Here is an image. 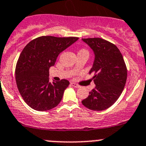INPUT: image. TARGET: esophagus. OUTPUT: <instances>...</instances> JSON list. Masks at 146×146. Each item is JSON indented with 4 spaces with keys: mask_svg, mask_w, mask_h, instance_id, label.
Segmentation results:
<instances>
[{
    "mask_svg": "<svg viewBox=\"0 0 146 146\" xmlns=\"http://www.w3.org/2000/svg\"><path fill=\"white\" fill-rule=\"evenodd\" d=\"M70 84H71V85L73 86V87H75V88H80V86L78 85V84H76V83H74V82H71V83H70Z\"/></svg>",
    "mask_w": 146,
    "mask_h": 146,
    "instance_id": "obj_1",
    "label": "esophagus"
}]
</instances>
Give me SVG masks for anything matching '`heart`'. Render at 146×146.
I'll return each instance as SVG.
<instances>
[{"instance_id": "heart-1", "label": "heart", "mask_w": 146, "mask_h": 146, "mask_svg": "<svg viewBox=\"0 0 146 146\" xmlns=\"http://www.w3.org/2000/svg\"><path fill=\"white\" fill-rule=\"evenodd\" d=\"M79 52H88V51H87V50H80Z\"/></svg>"}]
</instances>
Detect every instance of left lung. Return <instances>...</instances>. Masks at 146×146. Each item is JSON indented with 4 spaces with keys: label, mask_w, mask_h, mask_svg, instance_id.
I'll return each instance as SVG.
<instances>
[{
    "label": "left lung",
    "mask_w": 146,
    "mask_h": 146,
    "mask_svg": "<svg viewBox=\"0 0 146 146\" xmlns=\"http://www.w3.org/2000/svg\"><path fill=\"white\" fill-rule=\"evenodd\" d=\"M94 53V61L89 73L95 88L89 92L83 105L94 111L111 107L122 94L127 81V68L116 45L102 38L82 39Z\"/></svg>",
    "instance_id": "8db88e82"
}]
</instances>
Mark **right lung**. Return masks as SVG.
I'll list each match as a JSON object with an SVG mask.
<instances>
[{"label":"right lung","mask_w":146,"mask_h":146,"mask_svg":"<svg viewBox=\"0 0 146 146\" xmlns=\"http://www.w3.org/2000/svg\"><path fill=\"white\" fill-rule=\"evenodd\" d=\"M78 39V37L42 36L28 43L16 66V81L24 102L36 111H47L59 104L68 80L49 81V69L54 66L60 52Z\"/></svg>","instance_id":"1"}]
</instances>
